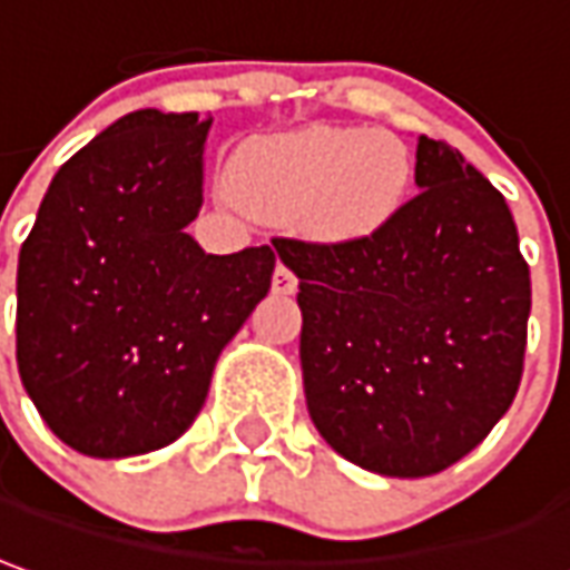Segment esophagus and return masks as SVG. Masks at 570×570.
<instances>
[{"mask_svg":"<svg viewBox=\"0 0 570 570\" xmlns=\"http://www.w3.org/2000/svg\"><path fill=\"white\" fill-rule=\"evenodd\" d=\"M273 292L276 294H294L297 292V276H294L292 269L285 266V263H278L276 273H273Z\"/></svg>","mask_w":570,"mask_h":570,"instance_id":"esophagus-1","label":"esophagus"}]
</instances>
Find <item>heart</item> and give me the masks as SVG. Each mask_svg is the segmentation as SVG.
Instances as JSON below:
<instances>
[{"instance_id": "obj_1", "label": "heart", "mask_w": 570, "mask_h": 570, "mask_svg": "<svg viewBox=\"0 0 570 570\" xmlns=\"http://www.w3.org/2000/svg\"><path fill=\"white\" fill-rule=\"evenodd\" d=\"M410 148L384 129L313 127L257 139L233 160L229 188L254 217L294 223L316 242L382 233L406 202Z\"/></svg>"}]
</instances>
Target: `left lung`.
Instances as JSON below:
<instances>
[{"instance_id":"1","label":"left lung","mask_w":570,"mask_h":570,"mask_svg":"<svg viewBox=\"0 0 570 570\" xmlns=\"http://www.w3.org/2000/svg\"><path fill=\"white\" fill-rule=\"evenodd\" d=\"M415 186L368 238L273 242L301 278L309 419L387 478L438 474L488 438L515 400L531 316V269L490 179L419 136Z\"/></svg>"}]
</instances>
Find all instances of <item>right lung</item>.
Returning a JSON list of instances; mask_svg holds the SVG:
<instances>
[{
    "label": "right lung",
    "mask_w": 570,
    "mask_h": 570,
    "mask_svg": "<svg viewBox=\"0 0 570 570\" xmlns=\"http://www.w3.org/2000/svg\"><path fill=\"white\" fill-rule=\"evenodd\" d=\"M210 117L132 111L55 173L18 257V372L82 456H142L202 412L219 353L261 304L269 245L204 254Z\"/></svg>",
    "instance_id": "right-lung-1"
}]
</instances>
